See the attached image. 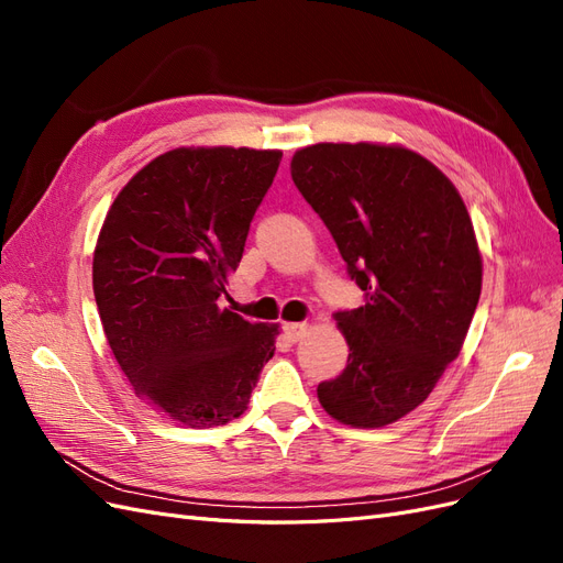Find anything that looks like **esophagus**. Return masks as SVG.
I'll return each instance as SVG.
<instances>
[{
  "label": "esophagus",
  "mask_w": 563,
  "mask_h": 563,
  "mask_svg": "<svg viewBox=\"0 0 563 563\" xmlns=\"http://www.w3.org/2000/svg\"><path fill=\"white\" fill-rule=\"evenodd\" d=\"M310 327L305 321H294V323H284V335L291 340V343H298L300 338L308 335Z\"/></svg>",
  "instance_id": "1"
}]
</instances>
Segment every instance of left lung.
Returning a JSON list of instances; mask_svg holds the SVG:
<instances>
[{"mask_svg": "<svg viewBox=\"0 0 563 563\" xmlns=\"http://www.w3.org/2000/svg\"><path fill=\"white\" fill-rule=\"evenodd\" d=\"M291 178L366 294L333 314L350 354L319 383V404L352 428H383L430 397L465 343L482 294L465 201L399 145L317 143L296 152Z\"/></svg>", "mask_w": 563, "mask_h": 563, "instance_id": "1", "label": "left lung"}]
</instances>
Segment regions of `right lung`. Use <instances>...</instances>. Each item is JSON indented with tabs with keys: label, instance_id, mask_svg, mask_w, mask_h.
I'll use <instances>...</instances> for the list:
<instances>
[{
	"label": "right lung",
	"instance_id": "add662e5",
	"mask_svg": "<svg viewBox=\"0 0 563 563\" xmlns=\"http://www.w3.org/2000/svg\"><path fill=\"white\" fill-rule=\"evenodd\" d=\"M279 162V150L164 152L124 185L98 234L93 296L114 360L135 395L187 428L240 418L275 354L279 323L218 300Z\"/></svg>",
	"mask_w": 563,
	"mask_h": 563
}]
</instances>
